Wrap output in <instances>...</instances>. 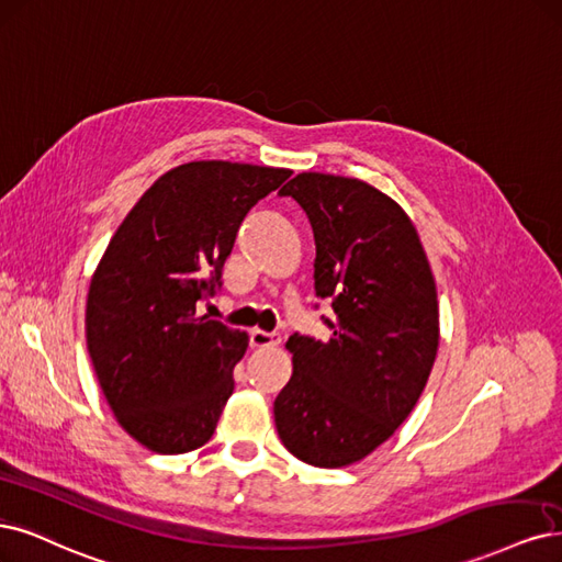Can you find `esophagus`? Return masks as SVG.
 Wrapping results in <instances>:
<instances>
[{"mask_svg":"<svg viewBox=\"0 0 562 562\" xmlns=\"http://www.w3.org/2000/svg\"><path fill=\"white\" fill-rule=\"evenodd\" d=\"M279 344H281V337L274 333H265V330L250 333V346L254 348H274Z\"/></svg>","mask_w":562,"mask_h":562,"instance_id":"obj_1","label":"esophagus"}]
</instances>
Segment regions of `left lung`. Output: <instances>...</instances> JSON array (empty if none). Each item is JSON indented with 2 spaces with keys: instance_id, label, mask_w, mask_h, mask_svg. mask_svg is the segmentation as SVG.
Returning a JSON list of instances; mask_svg holds the SVG:
<instances>
[{
  "instance_id": "8db88e82",
  "label": "left lung",
  "mask_w": 562,
  "mask_h": 562,
  "mask_svg": "<svg viewBox=\"0 0 562 562\" xmlns=\"http://www.w3.org/2000/svg\"><path fill=\"white\" fill-rule=\"evenodd\" d=\"M293 198L316 239L314 288L333 300L327 341L293 335V376L274 400L283 447L314 468L370 456L406 420L432 372L439 304L432 269L404 209L374 186L302 171Z\"/></svg>"
}]
</instances>
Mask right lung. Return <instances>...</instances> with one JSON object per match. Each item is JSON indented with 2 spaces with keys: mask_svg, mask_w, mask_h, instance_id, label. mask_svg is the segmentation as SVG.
I'll use <instances>...</instances> for the list:
<instances>
[{
  "mask_svg": "<svg viewBox=\"0 0 562 562\" xmlns=\"http://www.w3.org/2000/svg\"><path fill=\"white\" fill-rule=\"evenodd\" d=\"M290 169L225 160L169 169L132 206L97 265L86 341L97 381L142 447L195 451L235 391L248 335L198 316L221 288L246 214Z\"/></svg>",
  "mask_w": 562,
  "mask_h": 562,
  "instance_id": "obj_1",
  "label": "right lung"
}]
</instances>
